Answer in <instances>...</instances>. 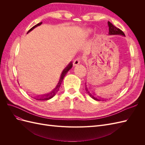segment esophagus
I'll return each instance as SVG.
<instances>
[{
  "label": "esophagus",
  "instance_id": "1",
  "mask_svg": "<svg viewBox=\"0 0 145 145\" xmlns=\"http://www.w3.org/2000/svg\"><path fill=\"white\" fill-rule=\"evenodd\" d=\"M81 60H82V58H80V57L77 58L76 60H74V62H73V65L74 66H77V65L79 64L81 62Z\"/></svg>",
  "mask_w": 145,
  "mask_h": 145
}]
</instances>
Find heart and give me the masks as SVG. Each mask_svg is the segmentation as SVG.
Masks as SVG:
<instances>
[{
  "mask_svg": "<svg viewBox=\"0 0 145 145\" xmlns=\"http://www.w3.org/2000/svg\"><path fill=\"white\" fill-rule=\"evenodd\" d=\"M91 31V30H88V33H90Z\"/></svg>",
  "mask_w": 145,
  "mask_h": 145,
  "instance_id": "heart-1",
  "label": "heart"
}]
</instances>
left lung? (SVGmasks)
I'll use <instances>...</instances> for the list:
<instances>
[{"mask_svg": "<svg viewBox=\"0 0 145 145\" xmlns=\"http://www.w3.org/2000/svg\"><path fill=\"white\" fill-rule=\"evenodd\" d=\"M108 25L109 27V35H120V36H125V35L124 34V33L121 30H120L119 28H117V27H114L111 22H108ZM85 89L87 92V93L88 94V95L90 96V97L93 99L95 100H97V101H100V100H103V99H101L99 98L96 97L94 96V94H92L89 91L88 89V88L86 87V85H85Z\"/></svg>", "mask_w": 145, "mask_h": 145, "instance_id": "1", "label": "left lung"}]
</instances>
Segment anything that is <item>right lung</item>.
Segmentation results:
<instances>
[{"instance_id":"1","label":"right lung","mask_w":145,"mask_h":145,"mask_svg":"<svg viewBox=\"0 0 145 145\" xmlns=\"http://www.w3.org/2000/svg\"><path fill=\"white\" fill-rule=\"evenodd\" d=\"M42 24V22H40V23L37 24V25H36L35 26H34L33 27H32L31 28V29L28 31L27 34H28V33H29L30 31H32L33 29H34L35 28H36L37 27H38V26H40ZM72 62H70V63L67 66V67H66V68L63 70L62 72V74H61V75H60V78H59V82H58V83H57V86H56L55 88H54L53 90H52V91H51L50 93H48V94H46L41 95H37V96H35V97H34H34H33V96H31L32 98L34 97V99H35L36 100H50V99H51V98L53 97L56 94V93H57V91H59V88H60V85H61V83H62V81H63V78H64L65 75L67 74V72H68V71H69V70L70 69L72 68Z\"/></svg>"}]
</instances>
